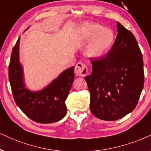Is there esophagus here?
<instances>
[{
	"label": "esophagus",
	"instance_id": "34e87169",
	"mask_svg": "<svg viewBox=\"0 0 151 151\" xmlns=\"http://www.w3.org/2000/svg\"><path fill=\"white\" fill-rule=\"evenodd\" d=\"M74 72L79 77H85L88 74V68L83 63H78L74 68Z\"/></svg>",
	"mask_w": 151,
	"mask_h": 151
}]
</instances>
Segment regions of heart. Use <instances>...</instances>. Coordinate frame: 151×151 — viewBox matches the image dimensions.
Here are the masks:
<instances>
[{
    "label": "heart",
    "instance_id": "heart-1",
    "mask_svg": "<svg viewBox=\"0 0 151 151\" xmlns=\"http://www.w3.org/2000/svg\"><path fill=\"white\" fill-rule=\"evenodd\" d=\"M79 37L88 42L84 54L91 58H98L107 52L113 45L115 35L110 28L98 23H86L80 26Z\"/></svg>",
    "mask_w": 151,
    "mask_h": 151
}]
</instances>
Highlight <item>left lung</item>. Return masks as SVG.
Returning <instances> with one entry per match:
<instances>
[{"instance_id": "1", "label": "left lung", "mask_w": 151, "mask_h": 151, "mask_svg": "<svg viewBox=\"0 0 151 151\" xmlns=\"http://www.w3.org/2000/svg\"><path fill=\"white\" fill-rule=\"evenodd\" d=\"M117 28L111 49L105 56L90 58L93 72L86 77L90 109L104 121H116L132 111L144 88V61L138 43L119 22Z\"/></svg>"}]
</instances>
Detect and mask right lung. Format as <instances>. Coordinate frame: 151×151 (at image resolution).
I'll list each match as a JSON object with an SVG mask.
<instances>
[{"instance_id":"right-lung-1","label":"right lung","mask_w":151,"mask_h":151,"mask_svg":"<svg viewBox=\"0 0 151 151\" xmlns=\"http://www.w3.org/2000/svg\"><path fill=\"white\" fill-rule=\"evenodd\" d=\"M19 42L20 37L13 47L9 65V80L17 105L37 123H52L60 121L67 114L65 102L74 81V66L63 72L41 91H30L26 88L19 62Z\"/></svg>"}]
</instances>
